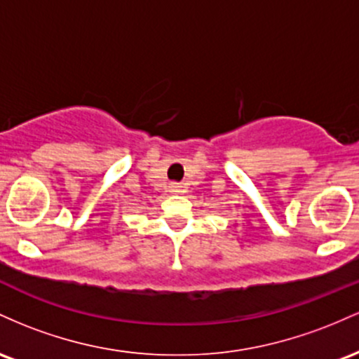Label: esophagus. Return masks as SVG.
I'll use <instances>...</instances> for the list:
<instances>
[{"label":"esophagus","instance_id":"esophagus-1","mask_svg":"<svg viewBox=\"0 0 359 359\" xmlns=\"http://www.w3.org/2000/svg\"><path fill=\"white\" fill-rule=\"evenodd\" d=\"M171 191H180L178 184H171Z\"/></svg>","mask_w":359,"mask_h":359}]
</instances>
